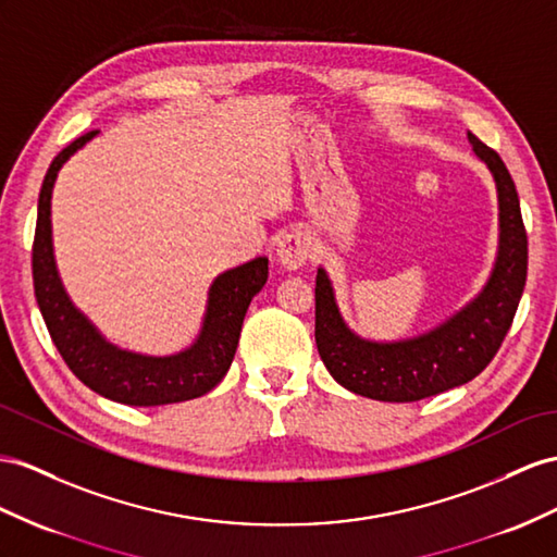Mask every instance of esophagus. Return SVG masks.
<instances>
[{
	"label": "esophagus",
	"mask_w": 557,
	"mask_h": 557,
	"mask_svg": "<svg viewBox=\"0 0 557 557\" xmlns=\"http://www.w3.org/2000/svg\"><path fill=\"white\" fill-rule=\"evenodd\" d=\"M310 259V239L304 233L284 235L277 245V261L287 270H298Z\"/></svg>",
	"instance_id": "obj_1"
}]
</instances>
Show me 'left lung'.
Wrapping results in <instances>:
<instances>
[{
  "instance_id": "obj_1",
  "label": "left lung",
  "mask_w": 557,
  "mask_h": 557,
  "mask_svg": "<svg viewBox=\"0 0 557 557\" xmlns=\"http://www.w3.org/2000/svg\"><path fill=\"white\" fill-rule=\"evenodd\" d=\"M487 164L498 197V251L484 289L447 322L414 338H362L344 322L324 268L315 277V344L330 374L355 395L381 403H417L463 386L492 362L510 330L527 282V233L520 199L502 157L468 132Z\"/></svg>"
}]
</instances>
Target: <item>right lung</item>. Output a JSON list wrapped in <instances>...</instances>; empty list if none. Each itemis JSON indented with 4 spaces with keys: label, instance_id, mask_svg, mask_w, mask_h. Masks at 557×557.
<instances>
[{
    "label": "right lung",
    "instance_id": "add662e5",
    "mask_svg": "<svg viewBox=\"0 0 557 557\" xmlns=\"http://www.w3.org/2000/svg\"><path fill=\"white\" fill-rule=\"evenodd\" d=\"M98 132H89L63 148L51 162L39 190L33 242L35 298L53 346L84 386L112 403L160 407L193 400L216 388L233 364L237 341L251 298L268 280V259L225 270L209 287L202 330L190 348L152 358L112 346L70 301L55 270L51 242V193L61 166Z\"/></svg>",
    "mask_w": 557,
    "mask_h": 557
}]
</instances>
